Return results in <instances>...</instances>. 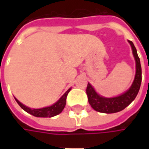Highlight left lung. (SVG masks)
Returning <instances> with one entry per match:
<instances>
[{"instance_id": "obj_1", "label": "left lung", "mask_w": 149, "mask_h": 149, "mask_svg": "<svg viewBox=\"0 0 149 149\" xmlns=\"http://www.w3.org/2000/svg\"><path fill=\"white\" fill-rule=\"evenodd\" d=\"M132 50V53L136 61V75H135L133 83L129 88V89L120 96L112 98H106L100 96L95 91L93 87L89 83H88L86 93H87L88 103L94 110L103 113H114L125 109L126 107L134 100L138 92L140 90L141 84V65L140 58L137 55L136 49L133 43L128 40Z\"/></svg>"}]
</instances>
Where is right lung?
<instances>
[{"label":"right lung","instance_id":"right-lung-1","mask_svg":"<svg viewBox=\"0 0 149 149\" xmlns=\"http://www.w3.org/2000/svg\"><path fill=\"white\" fill-rule=\"evenodd\" d=\"M70 90H71V88H69L66 91V93L52 105L42 108V109H30V108L24 105L23 104H21L17 99L15 98V100L17 102L18 104L21 106L22 109H24L25 112H27L28 113H29L31 115L37 116V117H52L54 116L60 114L63 111L65 104H66V98H67L68 93Z\"/></svg>","mask_w":149,"mask_h":149}]
</instances>
